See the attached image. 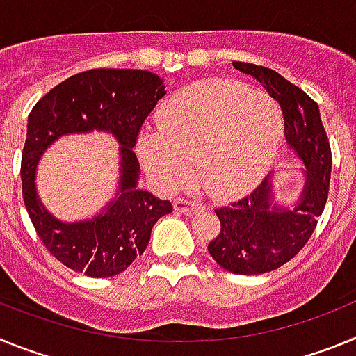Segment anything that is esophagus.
Returning <instances> with one entry per match:
<instances>
[{"instance_id": "34e87169", "label": "esophagus", "mask_w": 356, "mask_h": 356, "mask_svg": "<svg viewBox=\"0 0 356 356\" xmlns=\"http://www.w3.org/2000/svg\"><path fill=\"white\" fill-rule=\"evenodd\" d=\"M175 210L176 212L185 213V216H193V213L203 210V205L197 203V201H191V200H184V197H180V200L175 201Z\"/></svg>"}]
</instances>
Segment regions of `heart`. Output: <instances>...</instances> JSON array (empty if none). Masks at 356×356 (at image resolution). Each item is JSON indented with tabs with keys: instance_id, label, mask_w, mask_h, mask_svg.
I'll return each instance as SVG.
<instances>
[{
	"instance_id": "b5f03b06",
	"label": "heart",
	"mask_w": 356,
	"mask_h": 356,
	"mask_svg": "<svg viewBox=\"0 0 356 356\" xmlns=\"http://www.w3.org/2000/svg\"><path fill=\"white\" fill-rule=\"evenodd\" d=\"M284 134L282 108L262 90L228 80L188 85L156 112V134L137 144L151 178L175 191L191 176V160L210 194L244 193L271 165Z\"/></svg>"
}]
</instances>
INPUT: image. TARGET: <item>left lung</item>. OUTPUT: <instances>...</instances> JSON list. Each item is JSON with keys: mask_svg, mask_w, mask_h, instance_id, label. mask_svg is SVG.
Masks as SVG:
<instances>
[{"mask_svg": "<svg viewBox=\"0 0 356 356\" xmlns=\"http://www.w3.org/2000/svg\"><path fill=\"white\" fill-rule=\"evenodd\" d=\"M251 74L282 106L285 139L305 162V187L294 209L271 207L269 178L253 193L216 209L221 229L209 242V253L222 269L235 275H264L275 271L303 250L317 226L328 200L332 176V147L321 122L319 106L282 74L264 65L234 62Z\"/></svg>", "mask_w": 356, "mask_h": 356, "instance_id": "left-lung-1", "label": "left lung"}]
</instances>
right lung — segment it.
Returning a JSON list of instances; mask_svg holds the SVG:
<instances>
[{"instance_id":"add662e5","label":"right lung","mask_w":356,"mask_h":356,"mask_svg":"<svg viewBox=\"0 0 356 356\" xmlns=\"http://www.w3.org/2000/svg\"><path fill=\"white\" fill-rule=\"evenodd\" d=\"M163 89L149 71L90 69L53 87L31 108L21 156L24 205L46 250L72 271L90 278L119 275L144 253L155 222L172 212L171 201L137 188L140 169L131 151ZM90 129L110 131L122 144L118 197L94 220L62 223L36 196V162L58 136Z\"/></svg>"}]
</instances>
